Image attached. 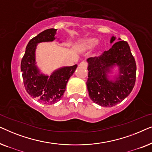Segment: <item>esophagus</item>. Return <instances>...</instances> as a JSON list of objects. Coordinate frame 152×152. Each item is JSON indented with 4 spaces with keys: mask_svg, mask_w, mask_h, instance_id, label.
<instances>
[{
    "mask_svg": "<svg viewBox=\"0 0 152 152\" xmlns=\"http://www.w3.org/2000/svg\"><path fill=\"white\" fill-rule=\"evenodd\" d=\"M79 66H81V67H82V68H87V66H88V64H87L86 62H85V61H82L80 64H79Z\"/></svg>",
    "mask_w": 152,
    "mask_h": 152,
    "instance_id": "esophagus-1",
    "label": "esophagus"
}]
</instances>
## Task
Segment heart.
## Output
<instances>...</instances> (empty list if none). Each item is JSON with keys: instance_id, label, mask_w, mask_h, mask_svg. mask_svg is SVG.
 <instances>
[{"instance_id": "obj_1", "label": "heart", "mask_w": 152, "mask_h": 152, "mask_svg": "<svg viewBox=\"0 0 152 152\" xmlns=\"http://www.w3.org/2000/svg\"><path fill=\"white\" fill-rule=\"evenodd\" d=\"M98 43V40L94 38H88L84 39L80 43V47L82 50H88L93 48Z\"/></svg>"}]
</instances>
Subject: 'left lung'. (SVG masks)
Segmentation results:
<instances>
[{
    "mask_svg": "<svg viewBox=\"0 0 152 152\" xmlns=\"http://www.w3.org/2000/svg\"><path fill=\"white\" fill-rule=\"evenodd\" d=\"M120 40V39H118ZM115 37H112V43ZM86 85L91 100L102 107H111L126 98L136 82V64L128 43L118 41L109 50L99 57H90ZM117 65L119 74L114 80L108 79L113 67Z\"/></svg>",
    "mask_w": 152,
    "mask_h": 152,
    "instance_id": "obj_1",
    "label": "left lung"
}]
</instances>
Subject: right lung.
I'll use <instances>...</instances> for the list:
<instances>
[{
	"mask_svg": "<svg viewBox=\"0 0 152 152\" xmlns=\"http://www.w3.org/2000/svg\"><path fill=\"white\" fill-rule=\"evenodd\" d=\"M57 29H48L29 41L25 55L21 60L24 86L27 93L45 104H55L61 98L66 91L69 78L75 71L77 65L66 66L55 70L50 75L41 73L37 66L35 51L37 44L41 42L53 41Z\"/></svg>",
	"mask_w": 152,
	"mask_h": 152,
	"instance_id": "obj_1",
	"label": "right lung"
}]
</instances>
